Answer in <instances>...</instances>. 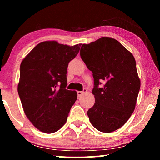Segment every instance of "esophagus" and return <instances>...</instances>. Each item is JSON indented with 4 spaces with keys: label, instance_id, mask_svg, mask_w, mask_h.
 Returning <instances> with one entry per match:
<instances>
[{
    "label": "esophagus",
    "instance_id": "esophagus-1",
    "mask_svg": "<svg viewBox=\"0 0 160 160\" xmlns=\"http://www.w3.org/2000/svg\"><path fill=\"white\" fill-rule=\"evenodd\" d=\"M87 91H88V90H87V89H84V90H83L82 91H78V92H77L78 96V97H80L84 92H86Z\"/></svg>",
    "mask_w": 160,
    "mask_h": 160
}]
</instances>
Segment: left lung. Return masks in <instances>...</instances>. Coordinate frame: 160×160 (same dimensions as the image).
<instances>
[{
    "label": "left lung",
    "instance_id": "1",
    "mask_svg": "<svg viewBox=\"0 0 160 160\" xmlns=\"http://www.w3.org/2000/svg\"><path fill=\"white\" fill-rule=\"evenodd\" d=\"M80 56L94 78L95 103L88 112L91 123L103 132L120 128L133 112L140 88L133 56L117 40L102 37L82 44Z\"/></svg>",
    "mask_w": 160,
    "mask_h": 160
}]
</instances>
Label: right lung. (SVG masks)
<instances>
[{
    "label": "right lung",
    "mask_w": 160,
    "mask_h": 160,
    "mask_svg": "<svg viewBox=\"0 0 160 160\" xmlns=\"http://www.w3.org/2000/svg\"><path fill=\"white\" fill-rule=\"evenodd\" d=\"M80 46L43 42L22 61L18 94L27 117L40 131L52 133L66 122L78 97L66 89L67 68Z\"/></svg>",
    "instance_id": "right-lung-1"
}]
</instances>
